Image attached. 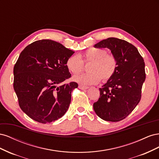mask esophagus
Here are the masks:
<instances>
[{
  "label": "esophagus",
  "instance_id": "obj_1",
  "mask_svg": "<svg viewBox=\"0 0 159 159\" xmlns=\"http://www.w3.org/2000/svg\"><path fill=\"white\" fill-rule=\"evenodd\" d=\"M78 87L80 89H82V90H85V89H88L89 88V87H87V86H84V85H80Z\"/></svg>",
  "mask_w": 159,
  "mask_h": 159
}]
</instances>
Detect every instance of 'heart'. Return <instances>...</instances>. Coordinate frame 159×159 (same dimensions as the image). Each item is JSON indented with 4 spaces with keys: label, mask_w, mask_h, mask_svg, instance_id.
<instances>
[{
    "label": "heart",
    "mask_w": 159,
    "mask_h": 159,
    "mask_svg": "<svg viewBox=\"0 0 159 159\" xmlns=\"http://www.w3.org/2000/svg\"><path fill=\"white\" fill-rule=\"evenodd\" d=\"M84 62H90L85 74L73 76L72 80L84 85L98 84L100 80L105 81L112 78L117 68V61L111 54H107L106 50L98 48H90L81 56ZM78 55H72L66 61V67L73 74H78L83 68L84 62Z\"/></svg>",
    "instance_id": "1"
}]
</instances>
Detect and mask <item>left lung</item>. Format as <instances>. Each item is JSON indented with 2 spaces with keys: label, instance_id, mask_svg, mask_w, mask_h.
Returning a JSON list of instances; mask_svg holds the SVG:
<instances>
[{
  "label": "left lung",
  "instance_id": "obj_1",
  "mask_svg": "<svg viewBox=\"0 0 159 159\" xmlns=\"http://www.w3.org/2000/svg\"><path fill=\"white\" fill-rule=\"evenodd\" d=\"M111 50L117 61V68L111 78L99 88L100 96L93 109L104 121L117 122L127 117L141 98L145 80V62L136 47L117 38H108L93 46Z\"/></svg>",
  "mask_w": 159,
  "mask_h": 159
}]
</instances>
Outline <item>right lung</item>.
Masks as SVG:
<instances>
[{
	"label": "right lung",
	"mask_w": 159,
	"mask_h": 159,
	"mask_svg": "<svg viewBox=\"0 0 159 159\" xmlns=\"http://www.w3.org/2000/svg\"><path fill=\"white\" fill-rule=\"evenodd\" d=\"M74 53L51 40L34 42L20 53L14 67V89L20 107L34 121L49 123L68 109L78 85L60 84L71 77L66 61Z\"/></svg>",
	"instance_id": "1"
}]
</instances>
